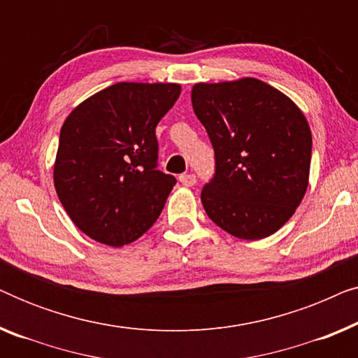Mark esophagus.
<instances>
[{"label": "esophagus", "instance_id": "obj_1", "mask_svg": "<svg viewBox=\"0 0 358 358\" xmlns=\"http://www.w3.org/2000/svg\"><path fill=\"white\" fill-rule=\"evenodd\" d=\"M179 180H180V184L185 185V187H192V185L197 182V179H195L194 174H182V176H179Z\"/></svg>", "mask_w": 358, "mask_h": 358}]
</instances>
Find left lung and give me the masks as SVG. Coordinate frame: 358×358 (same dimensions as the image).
<instances>
[{
    "label": "left lung",
    "instance_id": "8db88e82",
    "mask_svg": "<svg viewBox=\"0 0 358 358\" xmlns=\"http://www.w3.org/2000/svg\"><path fill=\"white\" fill-rule=\"evenodd\" d=\"M192 107L215 150L202 190L210 220L239 239L278 231L308 189L311 130L295 102L256 78L192 86Z\"/></svg>",
    "mask_w": 358,
    "mask_h": 358
}]
</instances>
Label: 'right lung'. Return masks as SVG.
Here are the masks:
<instances>
[{
  "label": "right lung",
  "mask_w": 358,
  "mask_h": 358,
  "mask_svg": "<svg viewBox=\"0 0 358 358\" xmlns=\"http://www.w3.org/2000/svg\"><path fill=\"white\" fill-rule=\"evenodd\" d=\"M179 94L176 83H117L63 122L53 184L86 236L120 248L158 220L176 178L156 169L155 129Z\"/></svg>",
  "instance_id": "right-lung-1"
}]
</instances>
